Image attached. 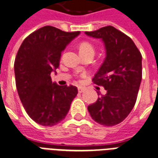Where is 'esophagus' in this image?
<instances>
[{"label": "esophagus", "instance_id": "esophagus-1", "mask_svg": "<svg viewBox=\"0 0 158 158\" xmlns=\"http://www.w3.org/2000/svg\"><path fill=\"white\" fill-rule=\"evenodd\" d=\"M84 89H84V87H81V86H79V87H78V91H79V93L84 92Z\"/></svg>", "mask_w": 158, "mask_h": 158}]
</instances>
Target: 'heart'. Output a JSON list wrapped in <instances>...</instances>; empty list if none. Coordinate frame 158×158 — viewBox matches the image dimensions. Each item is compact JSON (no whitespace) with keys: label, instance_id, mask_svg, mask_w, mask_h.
I'll return each mask as SVG.
<instances>
[{"label":"heart","instance_id":"b5f03b06","mask_svg":"<svg viewBox=\"0 0 158 158\" xmlns=\"http://www.w3.org/2000/svg\"><path fill=\"white\" fill-rule=\"evenodd\" d=\"M79 51L80 53L87 52V51H94V48L93 46V44L89 42H82L79 44Z\"/></svg>","mask_w":158,"mask_h":158}]
</instances>
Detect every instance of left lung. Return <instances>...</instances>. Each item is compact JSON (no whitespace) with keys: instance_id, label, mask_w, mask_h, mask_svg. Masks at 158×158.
<instances>
[{"instance_id":"obj_1","label":"left lung","mask_w":158,"mask_h":158,"mask_svg":"<svg viewBox=\"0 0 158 158\" xmlns=\"http://www.w3.org/2000/svg\"><path fill=\"white\" fill-rule=\"evenodd\" d=\"M85 34L102 39L106 49L105 60L93 82L107 93L88 110L95 122L114 126L123 122L135 105L142 80V55L132 39L114 26Z\"/></svg>"}]
</instances>
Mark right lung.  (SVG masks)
Instances as JSON below:
<instances>
[{"instance_id":"right-lung-1","label":"right lung","mask_w":158,"mask_h":158,"mask_svg":"<svg viewBox=\"0 0 158 158\" xmlns=\"http://www.w3.org/2000/svg\"><path fill=\"white\" fill-rule=\"evenodd\" d=\"M79 33L44 26L27 36L18 50L14 64L18 94L27 114L40 125L61 122L78 94L75 86L52 83L50 74L60 66L61 52Z\"/></svg>"}]
</instances>
